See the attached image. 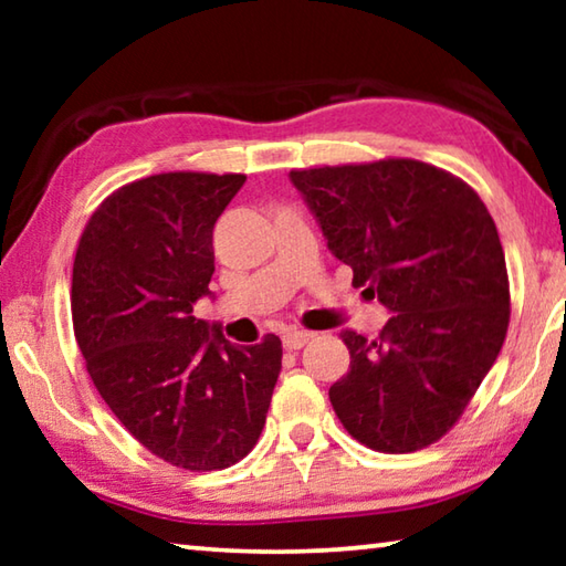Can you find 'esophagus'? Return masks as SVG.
<instances>
[{
    "label": "esophagus",
    "mask_w": 566,
    "mask_h": 566,
    "mask_svg": "<svg viewBox=\"0 0 566 566\" xmlns=\"http://www.w3.org/2000/svg\"><path fill=\"white\" fill-rule=\"evenodd\" d=\"M306 342H310V334H306V332H286L282 337V344H284L286 352L302 349Z\"/></svg>",
    "instance_id": "1"
}]
</instances>
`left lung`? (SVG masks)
<instances>
[{"instance_id":"8db88e82","label":"left lung","mask_w":566,"mask_h":566,"mask_svg":"<svg viewBox=\"0 0 566 566\" xmlns=\"http://www.w3.org/2000/svg\"><path fill=\"white\" fill-rule=\"evenodd\" d=\"M354 286L391 312L377 339L342 332L349 371L329 389L344 429L387 454L452 429L500 354L510 276L476 191L417 159L292 169Z\"/></svg>"}]
</instances>
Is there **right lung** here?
<instances>
[{
  "label": "right lung",
  "instance_id": "obj_1",
  "mask_svg": "<svg viewBox=\"0 0 566 566\" xmlns=\"http://www.w3.org/2000/svg\"><path fill=\"white\" fill-rule=\"evenodd\" d=\"M244 181L165 171L124 185L74 256L72 324L94 387L142 447L189 472L252 452L282 369L280 337L234 347L191 314L214 274L212 229Z\"/></svg>",
  "mask_w": 566,
  "mask_h": 566
}]
</instances>
